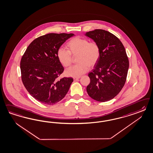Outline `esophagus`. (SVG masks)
<instances>
[{
    "mask_svg": "<svg viewBox=\"0 0 153 153\" xmlns=\"http://www.w3.org/2000/svg\"><path fill=\"white\" fill-rule=\"evenodd\" d=\"M79 79V77L78 78H76V77H74L73 79H74V81H76V80H78Z\"/></svg>",
    "mask_w": 153,
    "mask_h": 153,
    "instance_id": "34e87169",
    "label": "esophagus"
}]
</instances>
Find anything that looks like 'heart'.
Masks as SVG:
<instances>
[{"label": "heart", "instance_id": "1", "mask_svg": "<svg viewBox=\"0 0 153 153\" xmlns=\"http://www.w3.org/2000/svg\"><path fill=\"white\" fill-rule=\"evenodd\" d=\"M68 51L60 48L57 50V57L64 67H68L72 62V56L78 54V64L66 70L65 75L71 77H79L85 73L89 67L92 68L98 62L101 51L96 42H89L85 38L76 36L70 40L66 44Z\"/></svg>", "mask_w": 153, "mask_h": 153}]
</instances>
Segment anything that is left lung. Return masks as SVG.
Segmentation results:
<instances>
[{"label": "left lung", "instance_id": "8db88e82", "mask_svg": "<svg viewBox=\"0 0 153 153\" xmlns=\"http://www.w3.org/2000/svg\"><path fill=\"white\" fill-rule=\"evenodd\" d=\"M85 35L97 43L101 51L98 62L89 73L91 82L87 92L94 100L106 102L114 99L125 84L129 68L126 49L120 40L108 31L96 29Z\"/></svg>", "mask_w": 153, "mask_h": 153}]
</instances>
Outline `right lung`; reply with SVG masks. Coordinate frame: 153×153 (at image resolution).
Returning a JSON list of instances; mask_svg holds the SVG:
<instances>
[{
  "mask_svg": "<svg viewBox=\"0 0 153 153\" xmlns=\"http://www.w3.org/2000/svg\"><path fill=\"white\" fill-rule=\"evenodd\" d=\"M74 34L50 33L38 37L28 46L20 62L21 78L25 88L42 104L53 105L62 99L73 82L72 78H57L64 67L57 52Z\"/></svg>",
  "mask_w": 153,
  "mask_h": 153,
  "instance_id": "obj_1",
  "label": "right lung"
}]
</instances>
